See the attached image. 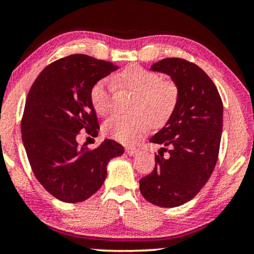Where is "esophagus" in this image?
<instances>
[{
	"label": "esophagus",
	"instance_id": "34e87169",
	"mask_svg": "<svg viewBox=\"0 0 254 254\" xmlns=\"http://www.w3.org/2000/svg\"><path fill=\"white\" fill-rule=\"evenodd\" d=\"M127 153L129 156H136L138 153V149H137V147H133V146H127Z\"/></svg>",
	"mask_w": 254,
	"mask_h": 254
}]
</instances>
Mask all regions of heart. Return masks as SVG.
<instances>
[{
	"mask_svg": "<svg viewBox=\"0 0 254 254\" xmlns=\"http://www.w3.org/2000/svg\"><path fill=\"white\" fill-rule=\"evenodd\" d=\"M117 88L136 92L132 103L133 115H115L105 122L107 136L122 143H130L145 134L150 125L160 127L168 123L178 103V86L171 81H163L158 73L138 65H129L112 77ZM114 86L107 79L96 82L90 89V101L95 111L107 116L112 110Z\"/></svg>",
	"mask_w": 254,
	"mask_h": 254,
	"instance_id": "1",
	"label": "heart"
}]
</instances>
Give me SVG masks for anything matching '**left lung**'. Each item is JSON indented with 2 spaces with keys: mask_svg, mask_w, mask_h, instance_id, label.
<instances>
[{
  "mask_svg": "<svg viewBox=\"0 0 254 254\" xmlns=\"http://www.w3.org/2000/svg\"><path fill=\"white\" fill-rule=\"evenodd\" d=\"M150 70L171 77L179 97L168 123L151 137V143L163 147L155 157V170L140 179L139 189L150 203L176 207L191 200L212 175L223 131V102L210 77L193 63L164 59Z\"/></svg>",
  "mask_w": 254,
  "mask_h": 254,
  "instance_id": "8db88e82",
  "label": "left lung"
}]
</instances>
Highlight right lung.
Listing matches in <instances>:
<instances>
[{
	"label": "right lung",
	"mask_w": 254,
	"mask_h": 254,
	"mask_svg": "<svg viewBox=\"0 0 254 254\" xmlns=\"http://www.w3.org/2000/svg\"><path fill=\"white\" fill-rule=\"evenodd\" d=\"M117 65L86 55H70L49 64L35 79L22 118V140L35 177L64 203L96 193L107 178L109 162L124 147L105 139L95 150L79 146L77 136L98 133L90 89Z\"/></svg>",
	"instance_id": "1"
}]
</instances>
